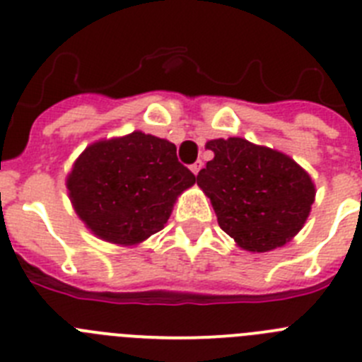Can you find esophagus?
<instances>
[{"label":"esophagus","instance_id":"obj_1","mask_svg":"<svg viewBox=\"0 0 362 362\" xmlns=\"http://www.w3.org/2000/svg\"><path fill=\"white\" fill-rule=\"evenodd\" d=\"M201 166H203V163H201V161H196V163H194V165L190 166V170L197 175V172L201 170Z\"/></svg>","mask_w":362,"mask_h":362}]
</instances>
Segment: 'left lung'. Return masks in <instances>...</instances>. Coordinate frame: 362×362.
Instances as JSON below:
<instances>
[{
  "label": "left lung",
  "instance_id": "obj_1",
  "mask_svg": "<svg viewBox=\"0 0 362 362\" xmlns=\"http://www.w3.org/2000/svg\"><path fill=\"white\" fill-rule=\"evenodd\" d=\"M214 152L197 174L210 197L217 223L248 252H270L303 228L315 187L308 172L286 153L243 137L212 139Z\"/></svg>",
  "mask_w": 362,
  "mask_h": 362
}]
</instances>
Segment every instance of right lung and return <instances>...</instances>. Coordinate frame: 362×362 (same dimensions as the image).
I'll return each instance as SVG.
<instances>
[{
  "mask_svg": "<svg viewBox=\"0 0 362 362\" xmlns=\"http://www.w3.org/2000/svg\"><path fill=\"white\" fill-rule=\"evenodd\" d=\"M196 183L175 145L143 132L86 146L66 177L70 201L94 235L137 245L165 226L175 199Z\"/></svg>",
  "mask_w": 362,
  "mask_h": 362,
  "instance_id": "1",
  "label": "right lung"
}]
</instances>
